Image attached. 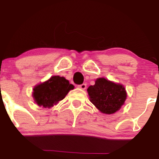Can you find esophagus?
<instances>
[{
  "label": "esophagus",
  "instance_id": "1",
  "mask_svg": "<svg viewBox=\"0 0 159 159\" xmlns=\"http://www.w3.org/2000/svg\"><path fill=\"white\" fill-rule=\"evenodd\" d=\"M78 87L81 88V90H85V89L87 88V84H82L78 86Z\"/></svg>",
  "mask_w": 159,
  "mask_h": 159
}]
</instances>
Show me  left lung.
<instances>
[{"instance_id":"obj_1","label":"left lung","mask_w":159,"mask_h":159,"mask_svg":"<svg viewBox=\"0 0 159 159\" xmlns=\"http://www.w3.org/2000/svg\"><path fill=\"white\" fill-rule=\"evenodd\" d=\"M90 101L100 112L112 114L120 109L125 103L127 93L123 85L105 79L97 78L94 85L87 89Z\"/></svg>"}]
</instances>
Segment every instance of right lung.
Listing matches in <instances>:
<instances>
[{"mask_svg":"<svg viewBox=\"0 0 159 159\" xmlns=\"http://www.w3.org/2000/svg\"><path fill=\"white\" fill-rule=\"evenodd\" d=\"M74 86L68 80L59 75L52 76L48 80L36 85L33 89V97L39 106L51 108L66 97Z\"/></svg>","mask_w":159,"mask_h":159,"instance_id":"1","label":"right lung"}]
</instances>
